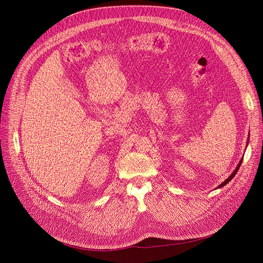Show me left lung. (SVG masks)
<instances>
[{
    "label": "left lung",
    "mask_w": 263,
    "mask_h": 263,
    "mask_svg": "<svg viewBox=\"0 0 263 263\" xmlns=\"http://www.w3.org/2000/svg\"><path fill=\"white\" fill-rule=\"evenodd\" d=\"M248 143H249V140H248ZM248 143H247V146H248ZM242 159H243V157H242ZM242 159L239 161V163H238L237 167H236V168H235V170L232 172V174H231V175H230V176H229V177H228V178H227V179H226V180H225L223 183H221V184H220V185H219L217 189H220V187H222V186L226 185V184H227V183H228V182H229V181H230V180H231V179H232V178L235 176V174L237 173V171H238V169H239V167H240V165H241V163H242Z\"/></svg>",
    "instance_id": "obj_1"
}]
</instances>
